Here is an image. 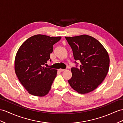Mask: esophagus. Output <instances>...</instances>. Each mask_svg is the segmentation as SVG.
Listing matches in <instances>:
<instances>
[{
  "mask_svg": "<svg viewBox=\"0 0 123 123\" xmlns=\"http://www.w3.org/2000/svg\"><path fill=\"white\" fill-rule=\"evenodd\" d=\"M65 69H59V71H61V72H62V71H65Z\"/></svg>",
  "mask_w": 123,
  "mask_h": 123,
  "instance_id": "obj_1",
  "label": "esophagus"
}]
</instances>
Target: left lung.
I'll list each match as a JSON object with an SVG mask.
<instances>
[{
    "label": "left lung",
    "mask_w": 123,
    "mask_h": 123,
    "mask_svg": "<svg viewBox=\"0 0 123 123\" xmlns=\"http://www.w3.org/2000/svg\"><path fill=\"white\" fill-rule=\"evenodd\" d=\"M71 47L76 65L72 67V77L68 81L79 93L93 91L102 82L109 69L110 58L103 46L88 35L65 37ZM76 61L80 62L79 68Z\"/></svg>",
    "instance_id": "obj_1"
}]
</instances>
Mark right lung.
<instances>
[{"mask_svg": "<svg viewBox=\"0 0 123 123\" xmlns=\"http://www.w3.org/2000/svg\"><path fill=\"white\" fill-rule=\"evenodd\" d=\"M61 39V37L35 35L27 39L18 50L14 61L15 72L30 94L43 97L50 90L57 70L43 66L49 60L51 62L50 54L53 52V45Z\"/></svg>", "mask_w": 123, "mask_h": 123, "instance_id": "obj_1", "label": "right lung"}]
</instances>
